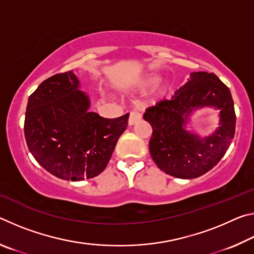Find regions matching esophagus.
Wrapping results in <instances>:
<instances>
[{
  "label": "esophagus",
  "mask_w": 254,
  "mask_h": 254,
  "mask_svg": "<svg viewBox=\"0 0 254 254\" xmlns=\"http://www.w3.org/2000/svg\"><path fill=\"white\" fill-rule=\"evenodd\" d=\"M141 120V114L140 112H137L135 110H133L130 112V117H128V126H133L135 124L137 121Z\"/></svg>",
  "instance_id": "esophagus-1"
}]
</instances>
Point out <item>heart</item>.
I'll list each match as a JSON object with an SVG mask.
<instances>
[{
    "label": "heart",
    "mask_w": 254,
    "mask_h": 254,
    "mask_svg": "<svg viewBox=\"0 0 254 254\" xmlns=\"http://www.w3.org/2000/svg\"><path fill=\"white\" fill-rule=\"evenodd\" d=\"M156 80H157V77H150V78L147 80V84H148V85H151V84H153ZM167 89H168V86H167L166 83L159 84L157 89H156V94H157L158 96L165 95V94L167 93Z\"/></svg>",
    "instance_id": "1"
}]
</instances>
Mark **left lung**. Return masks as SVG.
I'll return each instance as SVG.
<instances>
[{
    "instance_id": "8db88e82",
    "label": "left lung",
    "mask_w": 254,
    "mask_h": 254,
    "mask_svg": "<svg viewBox=\"0 0 254 254\" xmlns=\"http://www.w3.org/2000/svg\"><path fill=\"white\" fill-rule=\"evenodd\" d=\"M205 106L221 111L220 127L209 137L199 138L186 124L192 110ZM143 118L152 127L149 150L153 161L166 174L183 179L197 178L216 166L235 133L233 98L213 72H191L175 96L148 107Z\"/></svg>"
}]
</instances>
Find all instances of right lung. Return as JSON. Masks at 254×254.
Wrapping results in <instances>:
<instances>
[{
  "instance_id": "right-lung-1",
  "label": "right lung",
  "mask_w": 254,
  "mask_h": 254,
  "mask_svg": "<svg viewBox=\"0 0 254 254\" xmlns=\"http://www.w3.org/2000/svg\"><path fill=\"white\" fill-rule=\"evenodd\" d=\"M78 88L71 70L49 77L29 96L24 120L34 159L51 175L71 182L106 168L128 119V113L105 119L89 112V98Z\"/></svg>"
}]
</instances>
